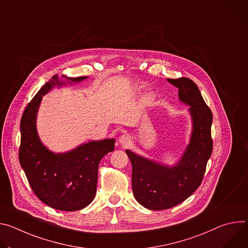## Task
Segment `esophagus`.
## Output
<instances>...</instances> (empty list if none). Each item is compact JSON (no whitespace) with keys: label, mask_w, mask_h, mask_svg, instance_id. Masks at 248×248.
I'll return each instance as SVG.
<instances>
[{"label":"esophagus","mask_w":248,"mask_h":248,"mask_svg":"<svg viewBox=\"0 0 248 248\" xmlns=\"http://www.w3.org/2000/svg\"><path fill=\"white\" fill-rule=\"evenodd\" d=\"M119 143L121 144V145H123V146H126V145H128L129 143H130V137L128 136V135H122L121 137H120V139H119Z\"/></svg>","instance_id":"esophagus-1"}]
</instances>
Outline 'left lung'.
Masks as SVG:
<instances>
[{
    "label": "left lung",
    "mask_w": 248,
    "mask_h": 248,
    "mask_svg": "<svg viewBox=\"0 0 248 248\" xmlns=\"http://www.w3.org/2000/svg\"><path fill=\"white\" fill-rule=\"evenodd\" d=\"M179 88L182 103L189 106L192 122L189 143L179 162L164 165L125 150L132 166V191L136 201L149 210H165L188 198L201 185L212 154V112L197 85L189 78H167Z\"/></svg>",
    "instance_id": "1"
}]
</instances>
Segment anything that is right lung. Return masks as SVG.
<instances>
[{"mask_svg":"<svg viewBox=\"0 0 248 248\" xmlns=\"http://www.w3.org/2000/svg\"><path fill=\"white\" fill-rule=\"evenodd\" d=\"M88 77L59 78L54 76L31 100L20 122L19 163L36 196L61 211H78L88 206L97 188L98 167L102 158L115 150L114 138L92 140L77 148L55 153L39 138L36 119L42 98L55 87L76 84Z\"/></svg>","mask_w":248,"mask_h":248,"instance_id":"obj_1","label":"right lung"}]
</instances>
